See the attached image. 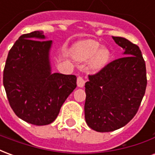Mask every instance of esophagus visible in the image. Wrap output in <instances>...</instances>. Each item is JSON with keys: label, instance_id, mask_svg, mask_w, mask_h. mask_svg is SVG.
Segmentation results:
<instances>
[{"label": "esophagus", "instance_id": "obj_1", "mask_svg": "<svg viewBox=\"0 0 155 155\" xmlns=\"http://www.w3.org/2000/svg\"><path fill=\"white\" fill-rule=\"evenodd\" d=\"M84 83H85V81H84V79L81 77V76H79V77L77 78V85H78V87H80V88L84 87Z\"/></svg>", "mask_w": 155, "mask_h": 155}]
</instances>
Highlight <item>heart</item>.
<instances>
[{
    "mask_svg": "<svg viewBox=\"0 0 155 155\" xmlns=\"http://www.w3.org/2000/svg\"><path fill=\"white\" fill-rule=\"evenodd\" d=\"M72 54L77 61H85L92 58L91 67L95 70L104 67L110 59V51L93 40L80 41L74 45Z\"/></svg>",
    "mask_w": 155,
    "mask_h": 155,
    "instance_id": "obj_1",
    "label": "heart"
}]
</instances>
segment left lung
<instances>
[{
    "label": "left lung",
    "instance_id": "obj_1",
    "mask_svg": "<svg viewBox=\"0 0 155 155\" xmlns=\"http://www.w3.org/2000/svg\"><path fill=\"white\" fill-rule=\"evenodd\" d=\"M124 57L112 61L85 83L84 118L97 132L124 127L139 110L147 85L146 67L140 48L123 37L113 36Z\"/></svg>",
    "mask_w": 155,
    "mask_h": 155
}]
</instances>
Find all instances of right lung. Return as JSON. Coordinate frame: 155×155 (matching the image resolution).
Returning a JSON list of instances; mask_svg holds the SVG:
<instances>
[{
    "label": "right lung",
    "mask_w": 155,
    "mask_h": 155,
    "mask_svg": "<svg viewBox=\"0 0 155 155\" xmlns=\"http://www.w3.org/2000/svg\"><path fill=\"white\" fill-rule=\"evenodd\" d=\"M52 41L43 31L21 35L8 53L3 84L17 116L35 125L52 123L76 87V76L51 72Z\"/></svg>",
    "instance_id": "add662e5"
}]
</instances>
